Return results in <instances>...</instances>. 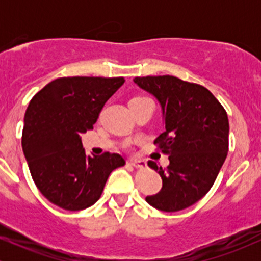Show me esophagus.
<instances>
[{
  "mask_svg": "<svg viewBox=\"0 0 261 261\" xmlns=\"http://www.w3.org/2000/svg\"><path fill=\"white\" fill-rule=\"evenodd\" d=\"M128 164H131L135 168H145V167L147 166V163H146L145 161L136 160V158H131V160L128 161Z\"/></svg>",
  "mask_w": 261,
  "mask_h": 261,
  "instance_id": "esophagus-1",
  "label": "esophagus"
}]
</instances>
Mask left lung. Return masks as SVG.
Segmentation results:
<instances>
[{
  "instance_id": "left-lung-1",
  "label": "left lung",
  "mask_w": 261,
  "mask_h": 261,
  "mask_svg": "<svg viewBox=\"0 0 261 261\" xmlns=\"http://www.w3.org/2000/svg\"><path fill=\"white\" fill-rule=\"evenodd\" d=\"M134 82L160 103L166 130L154 143L169 160L164 170L148 162L160 173L162 189L146 201L164 212L180 211L202 199L216 180L228 152V116L196 83L174 76L135 77Z\"/></svg>"
}]
</instances>
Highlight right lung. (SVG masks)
<instances>
[{"label":"right lung","mask_w":261,"mask_h":261,"mask_svg":"<svg viewBox=\"0 0 261 261\" xmlns=\"http://www.w3.org/2000/svg\"><path fill=\"white\" fill-rule=\"evenodd\" d=\"M122 77H62L38 92L24 115L22 147L40 193L59 207L80 211L97 202L118 153L87 155L81 134L92 130Z\"/></svg>","instance_id":"1"}]
</instances>
